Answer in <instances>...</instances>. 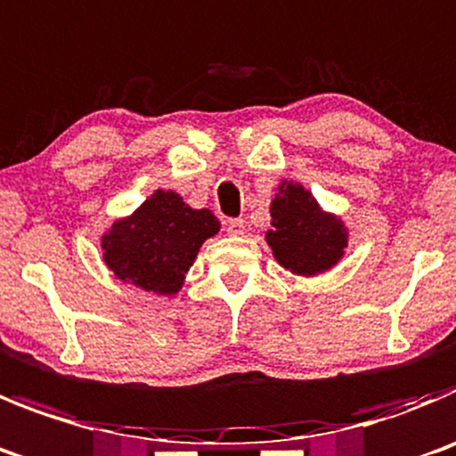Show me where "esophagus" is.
I'll return each mask as SVG.
<instances>
[{
  "mask_svg": "<svg viewBox=\"0 0 456 456\" xmlns=\"http://www.w3.org/2000/svg\"><path fill=\"white\" fill-rule=\"evenodd\" d=\"M225 231H228V235H232V237L244 235L246 221L244 219H231L228 224H225Z\"/></svg>",
  "mask_w": 456,
  "mask_h": 456,
  "instance_id": "obj_1",
  "label": "esophagus"
}]
</instances>
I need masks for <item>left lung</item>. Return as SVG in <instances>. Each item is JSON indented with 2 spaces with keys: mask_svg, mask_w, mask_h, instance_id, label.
I'll return each mask as SVG.
<instances>
[{
  "mask_svg": "<svg viewBox=\"0 0 456 456\" xmlns=\"http://www.w3.org/2000/svg\"><path fill=\"white\" fill-rule=\"evenodd\" d=\"M271 231L265 240L282 269L314 278L334 269L348 250L350 231L339 215L325 212L307 187L282 181L271 199Z\"/></svg>",
  "mask_w": 456,
  "mask_h": 456,
  "instance_id": "obj_1",
  "label": "left lung"
}]
</instances>
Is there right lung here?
Wrapping results in <instances>:
<instances>
[{
	"mask_svg": "<svg viewBox=\"0 0 456 456\" xmlns=\"http://www.w3.org/2000/svg\"><path fill=\"white\" fill-rule=\"evenodd\" d=\"M212 210H194L174 190H156L128 216H119L102 235V260L117 280L176 296L203 241L219 232Z\"/></svg>",
	"mask_w": 456,
	"mask_h": 456,
	"instance_id": "add662e5",
	"label": "right lung"
}]
</instances>
